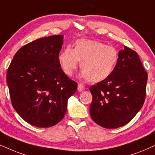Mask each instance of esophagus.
I'll use <instances>...</instances> for the list:
<instances>
[{
  "label": "esophagus",
  "mask_w": 155,
  "mask_h": 155,
  "mask_svg": "<svg viewBox=\"0 0 155 155\" xmlns=\"http://www.w3.org/2000/svg\"><path fill=\"white\" fill-rule=\"evenodd\" d=\"M84 90H85V86L81 84H79V85H78V91H83Z\"/></svg>",
  "instance_id": "1"
}]
</instances>
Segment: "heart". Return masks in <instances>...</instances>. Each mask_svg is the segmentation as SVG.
Listing matches in <instances>:
<instances>
[{
	"label": "heart",
	"instance_id": "heart-1",
	"mask_svg": "<svg viewBox=\"0 0 155 155\" xmlns=\"http://www.w3.org/2000/svg\"><path fill=\"white\" fill-rule=\"evenodd\" d=\"M118 51L114 47L99 41L80 39L74 48L67 46L59 53V65L67 76L73 75L79 61L81 75L91 82L106 79L112 74L118 61Z\"/></svg>",
	"mask_w": 155,
	"mask_h": 155
}]
</instances>
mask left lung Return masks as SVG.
<instances>
[{
    "label": "left lung",
    "mask_w": 155,
    "mask_h": 155,
    "mask_svg": "<svg viewBox=\"0 0 155 155\" xmlns=\"http://www.w3.org/2000/svg\"><path fill=\"white\" fill-rule=\"evenodd\" d=\"M118 54L112 74L89 88L93 96L91 117L104 128L126 125L141 109L145 99L147 73L137 53L125 46Z\"/></svg>",
    "instance_id": "1"
}]
</instances>
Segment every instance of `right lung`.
<instances>
[{
  "label": "right lung",
  "instance_id": "1",
  "mask_svg": "<svg viewBox=\"0 0 155 155\" xmlns=\"http://www.w3.org/2000/svg\"><path fill=\"white\" fill-rule=\"evenodd\" d=\"M63 37H45L24 45L8 69L13 107L34 126L49 127L60 122L68 99L76 91L77 83L66 75L59 63Z\"/></svg>",
  "mask_w": 155,
  "mask_h": 155
}]
</instances>
